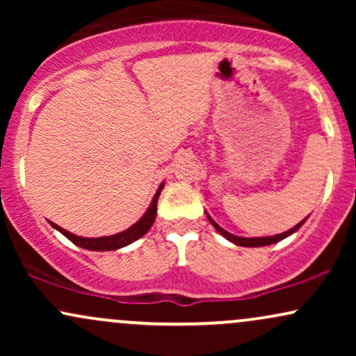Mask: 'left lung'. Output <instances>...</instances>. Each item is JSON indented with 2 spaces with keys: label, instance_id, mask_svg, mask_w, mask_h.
Here are the masks:
<instances>
[{
  "label": "left lung",
  "instance_id": "obj_1",
  "mask_svg": "<svg viewBox=\"0 0 356 356\" xmlns=\"http://www.w3.org/2000/svg\"><path fill=\"white\" fill-rule=\"evenodd\" d=\"M207 214V212H206ZM207 219H209V222L212 224V226L216 227V231L219 232V234H222L224 238H226L227 241H231V243L238 244V246H244V248H259V246H269V244H275L277 243V241H283L284 238H288V236H291L293 232H296L298 229H300L301 226H303V222L306 219L301 220V222H298L295 227H291L289 231L286 232H281V234H275V236H266V238H241V236H234L231 234V232H227L226 229H222V227L219 226L218 222H216L214 219L211 218L209 214H207Z\"/></svg>",
  "mask_w": 356,
  "mask_h": 356
}]
</instances>
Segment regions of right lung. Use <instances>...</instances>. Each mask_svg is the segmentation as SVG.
<instances>
[{"instance_id": "1", "label": "right lung", "mask_w": 356, "mask_h": 356, "mask_svg": "<svg viewBox=\"0 0 356 356\" xmlns=\"http://www.w3.org/2000/svg\"><path fill=\"white\" fill-rule=\"evenodd\" d=\"M162 189H164V182L161 184V187H159L157 192H155L152 202H150V207L145 211V214L142 216L134 226H130L129 229L118 232V234L105 236V238H81V236H75L72 234V232H68L67 229H63V227L56 226L55 222H51V226L55 227L56 231H60L65 238L70 239L73 244H76V246L83 249H88V251H115V249H120L124 246H129V244H132L134 241L142 238V236L150 229V226H152L155 220V216H157V201Z\"/></svg>"}]
</instances>
